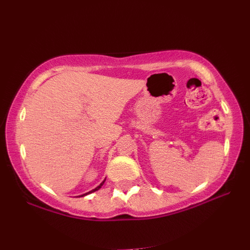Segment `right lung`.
<instances>
[{"label":"right lung","instance_id":"obj_1","mask_svg":"<svg viewBox=\"0 0 250 250\" xmlns=\"http://www.w3.org/2000/svg\"><path fill=\"white\" fill-rule=\"evenodd\" d=\"M104 182H105V180L104 181H103L101 184H100V185H99L98 187H96L95 188V189H92V190H90V191H88V192H86V194H83V195H82V196H79V197H83V196H86V195H88V194H91V192H93V191H96V190H98V189H100V188H101V186L103 185V184H104Z\"/></svg>","mask_w":250,"mask_h":250}]
</instances>
